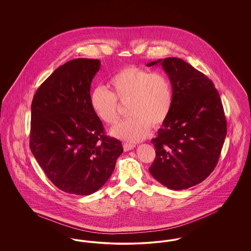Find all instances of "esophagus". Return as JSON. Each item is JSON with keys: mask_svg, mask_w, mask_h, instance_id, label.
<instances>
[{"mask_svg": "<svg viewBox=\"0 0 251 251\" xmlns=\"http://www.w3.org/2000/svg\"><path fill=\"white\" fill-rule=\"evenodd\" d=\"M134 147H135V145H133V144H123V149H124V151H131L132 149H134Z\"/></svg>", "mask_w": 251, "mask_h": 251, "instance_id": "esophagus-1", "label": "esophagus"}]
</instances>
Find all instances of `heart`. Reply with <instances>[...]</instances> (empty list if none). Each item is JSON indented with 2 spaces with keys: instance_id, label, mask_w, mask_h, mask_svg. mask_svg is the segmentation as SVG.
<instances>
[{
  "instance_id": "1",
  "label": "heart",
  "mask_w": 251,
  "mask_h": 251,
  "mask_svg": "<svg viewBox=\"0 0 251 251\" xmlns=\"http://www.w3.org/2000/svg\"><path fill=\"white\" fill-rule=\"evenodd\" d=\"M112 92L96 86L90 94V104L96 116L107 125L120 120L119 104H127L131 115L111 130V134L123 140L136 142L146 138L153 126L163 124L173 104L172 84L166 74L138 67H126L109 80Z\"/></svg>"
}]
</instances>
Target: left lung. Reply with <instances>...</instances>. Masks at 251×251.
I'll use <instances>...</instances> for the list:
<instances>
[{
	"label": "left lung",
	"mask_w": 251,
	"mask_h": 251,
	"mask_svg": "<svg viewBox=\"0 0 251 251\" xmlns=\"http://www.w3.org/2000/svg\"><path fill=\"white\" fill-rule=\"evenodd\" d=\"M158 64L172 84L173 104L158 136L151 139L156 158L149 170L168 189H187L215 169L226 138L227 121L219 93L207 76L176 57L147 66Z\"/></svg>",
	"instance_id": "obj_1"
}]
</instances>
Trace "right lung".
I'll return each mask as SVG.
<instances>
[{
    "label": "right lung",
    "instance_id": "add662e5",
    "mask_svg": "<svg viewBox=\"0 0 251 251\" xmlns=\"http://www.w3.org/2000/svg\"><path fill=\"white\" fill-rule=\"evenodd\" d=\"M100 61L78 58L60 66L41 84L31 107L30 149L60 190L86 196L112 175L123 152L104 134L90 104V86Z\"/></svg>",
    "mask_w": 251,
    "mask_h": 251
}]
</instances>
